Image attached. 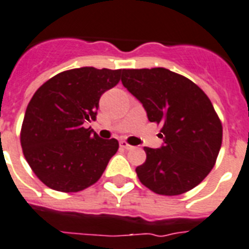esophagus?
Segmentation results:
<instances>
[{"mask_svg": "<svg viewBox=\"0 0 249 249\" xmlns=\"http://www.w3.org/2000/svg\"><path fill=\"white\" fill-rule=\"evenodd\" d=\"M120 145H121V147H123V148H125V149H133V148H134L133 145H130L128 142H125V141H121Z\"/></svg>", "mask_w": 249, "mask_h": 249, "instance_id": "obj_1", "label": "esophagus"}]
</instances>
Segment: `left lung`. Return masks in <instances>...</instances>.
<instances>
[{
  "label": "left lung",
  "instance_id": "1",
  "mask_svg": "<svg viewBox=\"0 0 249 249\" xmlns=\"http://www.w3.org/2000/svg\"><path fill=\"white\" fill-rule=\"evenodd\" d=\"M121 82L142 102L151 123L161 125V148L144 147L135 169L141 183L157 195L179 196L201 183L215 165L223 125L203 90L165 68L124 69Z\"/></svg>",
  "mask_w": 249,
  "mask_h": 249
}]
</instances>
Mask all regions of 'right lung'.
<instances>
[{
    "mask_svg": "<svg viewBox=\"0 0 249 249\" xmlns=\"http://www.w3.org/2000/svg\"><path fill=\"white\" fill-rule=\"evenodd\" d=\"M123 70L79 68L42 84L28 104L20 143L37 178L58 192H80L98 181L118 152L115 138L102 139L84 123L96 120L98 102L120 82Z\"/></svg>",
    "mask_w": 249,
    "mask_h": 249,
    "instance_id": "right-lung-1",
    "label": "right lung"
}]
</instances>
